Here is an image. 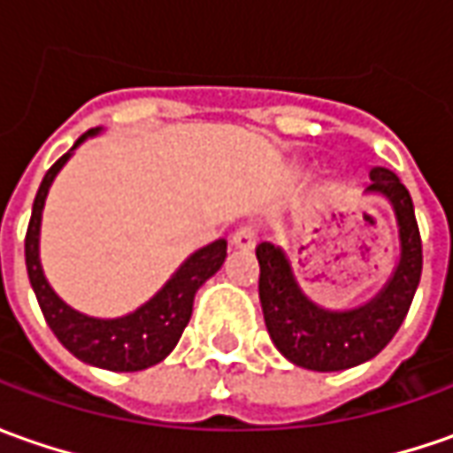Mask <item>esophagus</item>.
Returning a JSON list of instances; mask_svg holds the SVG:
<instances>
[{"label": "esophagus", "mask_w": 453, "mask_h": 453, "mask_svg": "<svg viewBox=\"0 0 453 453\" xmlns=\"http://www.w3.org/2000/svg\"><path fill=\"white\" fill-rule=\"evenodd\" d=\"M254 244H257V232L252 226H242L232 234V247L234 250H254Z\"/></svg>", "instance_id": "obj_1"}]
</instances>
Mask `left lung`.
Wrapping results in <instances>:
<instances>
[{
  "label": "left lung",
  "mask_w": 453,
  "mask_h": 453,
  "mask_svg": "<svg viewBox=\"0 0 453 453\" xmlns=\"http://www.w3.org/2000/svg\"><path fill=\"white\" fill-rule=\"evenodd\" d=\"M371 181L365 196H380L393 209L398 226V262L386 285L368 303L348 310L322 307L300 288L292 259L282 247L270 242L257 247L259 303L267 333L289 363L307 371L333 373L356 368L378 356L409 315L418 288L424 254L409 188L383 165L371 168Z\"/></svg>",
  "instance_id": "left-lung-1"
}]
</instances>
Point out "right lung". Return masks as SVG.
Returning <instances> with one entry per match:
<instances>
[{
  "instance_id": "1",
  "label": "right lung",
  "mask_w": 453,
  "mask_h": 453,
  "mask_svg": "<svg viewBox=\"0 0 453 453\" xmlns=\"http://www.w3.org/2000/svg\"><path fill=\"white\" fill-rule=\"evenodd\" d=\"M100 131L103 128H90L85 135H80L75 146L44 173L40 191L32 203V219L27 226L25 262L29 285L42 307L44 320L62 345L88 365L115 371V373H133V371H143L161 363L176 348L183 327L191 320L196 292L209 277H214L221 270L226 259V239H217L194 254H188L164 288L158 289L149 303L135 307L128 315L93 318L65 303L47 282L42 262H40L42 209L50 186L62 171V165L73 158L80 143H85L88 138H96Z\"/></svg>"
}]
</instances>
